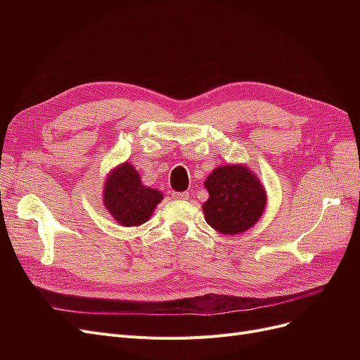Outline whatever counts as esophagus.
I'll list each match as a JSON object with an SVG mask.
<instances>
[{
    "instance_id": "obj_1",
    "label": "esophagus",
    "mask_w": 360,
    "mask_h": 360,
    "mask_svg": "<svg viewBox=\"0 0 360 360\" xmlns=\"http://www.w3.org/2000/svg\"><path fill=\"white\" fill-rule=\"evenodd\" d=\"M174 200H188L189 198V192H174L172 193Z\"/></svg>"
}]
</instances>
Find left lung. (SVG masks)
Here are the masks:
<instances>
[{
    "instance_id": "1",
    "label": "left lung",
    "mask_w": 360,
    "mask_h": 360,
    "mask_svg": "<svg viewBox=\"0 0 360 360\" xmlns=\"http://www.w3.org/2000/svg\"><path fill=\"white\" fill-rule=\"evenodd\" d=\"M209 200L202 204L205 221L221 234H240L255 225L267 202L266 191L245 165H224L204 181Z\"/></svg>"
}]
</instances>
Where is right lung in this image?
Returning <instances> with one entry per match:
<instances>
[{
    "label": "right lung",
    "instance_id": "obj_1",
    "mask_svg": "<svg viewBox=\"0 0 360 360\" xmlns=\"http://www.w3.org/2000/svg\"><path fill=\"white\" fill-rule=\"evenodd\" d=\"M162 198V192L141 183L138 171L127 162L108 174L103 204L120 225L136 226L147 222Z\"/></svg>",
    "mask_w": 360,
    "mask_h": 360
}]
</instances>
